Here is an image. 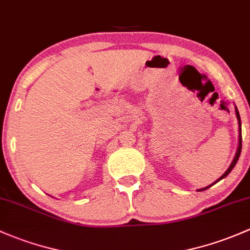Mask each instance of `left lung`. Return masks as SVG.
Returning a JSON list of instances; mask_svg holds the SVG:
<instances>
[{"label":"left lung","instance_id":"1","mask_svg":"<svg viewBox=\"0 0 250 250\" xmlns=\"http://www.w3.org/2000/svg\"><path fill=\"white\" fill-rule=\"evenodd\" d=\"M235 112H236V118H237V122H238V132H240V135H238V147H237V151H236V155H235V157H233V160H232L231 165H230V167L228 168V170L225 171V173L223 174V175L221 176V178H219L218 180H217V181H214L213 184H212V185L217 184V182H218V181H221L222 179H224L225 176H228V175H229V173H230V171L232 170L233 167H235V166H236V163H237L238 158H240V155H241V150H242V128H241V118H240V113H238V111H237V107H236V106H235ZM212 185H210V186H208V187H204V188H201V189H198V190H205V189L210 188V187L212 186Z\"/></svg>","mask_w":250,"mask_h":250}]
</instances>
